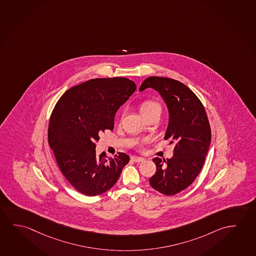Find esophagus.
<instances>
[{
    "mask_svg": "<svg viewBox=\"0 0 256 256\" xmlns=\"http://www.w3.org/2000/svg\"><path fill=\"white\" fill-rule=\"evenodd\" d=\"M130 158H132V161L136 162H140L144 161V158H140V156H130Z\"/></svg>",
    "mask_w": 256,
    "mask_h": 256,
    "instance_id": "obj_1",
    "label": "esophagus"
}]
</instances>
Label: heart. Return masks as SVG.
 Segmentation results:
<instances>
[{
	"instance_id": "b5f03b06",
	"label": "heart",
	"mask_w": 256,
	"mask_h": 256,
	"mask_svg": "<svg viewBox=\"0 0 256 256\" xmlns=\"http://www.w3.org/2000/svg\"><path fill=\"white\" fill-rule=\"evenodd\" d=\"M154 111H160L161 112V106L159 105L158 102L148 100V102L142 103V106H140V112H142L143 116L150 114ZM122 116H124V113L122 114Z\"/></svg>"
}]
</instances>
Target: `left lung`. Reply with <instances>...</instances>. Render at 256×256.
<instances>
[{
	"instance_id": "1",
	"label": "left lung",
	"mask_w": 256,
	"mask_h": 256,
	"mask_svg": "<svg viewBox=\"0 0 256 256\" xmlns=\"http://www.w3.org/2000/svg\"><path fill=\"white\" fill-rule=\"evenodd\" d=\"M146 88L158 90L166 103L169 124L164 140L175 145L172 158L153 159L156 172L150 183L164 195L174 196L187 188L199 174L211 143V127L202 102L182 82L150 76L142 82L140 92Z\"/></svg>"
}]
</instances>
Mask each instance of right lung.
<instances>
[{
	"mask_svg": "<svg viewBox=\"0 0 256 256\" xmlns=\"http://www.w3.org/2000/svg\"><path fill=\"white\" fill-rule=\"evenodd\" d=\"M136 90L126 78H96L68 90L53 108L48 142L62 174L76 190L100 195L118 182L130 158L97 156L100 135L114 129V114Z\"/></svg>",
	"mask_w": 256,
	"mask_h": 256,
	"instance_id": "add662e5",
	"label": "right lung"
}]
</instances>
